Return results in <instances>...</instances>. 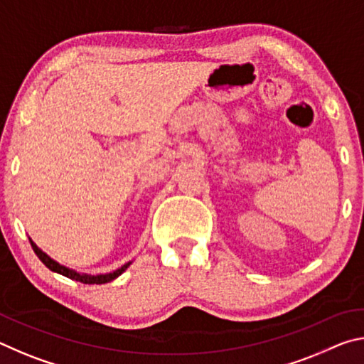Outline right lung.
Here are the masks:
<instances>
[{
    "mask_svg": "<svg viewBox=\"0 0 364 364\" xmlns=\"http://www.w3.org/2000/svg\"><path fill=\"white\" fill-rule=\"evenodd\" d=\"M28 239H30V237H28ZM30 244H32V247H33V252L36 254V257H38L40 260H41L43 263H45L49 269L54 271V273H59V274L65 276V278H70V279H73V281L83 282V284H106V282H110V281H114L115 278H119V276L123 273V271H125V269L133 263V262H128V263L123 264L122 268L112 271V273H106V274L77 273L75 269L67 268V267H64V264H60V263H58L56 260H53V258L49 257L48 254H45V252H43V250L38 247V245H36V244L32 241V239H30Z\"/></svg>",
    "mask_w": 364,
    "mask_h": 364,
    "instance_id": "add662e5",
    "label": "right lung"
}]
</instances>
